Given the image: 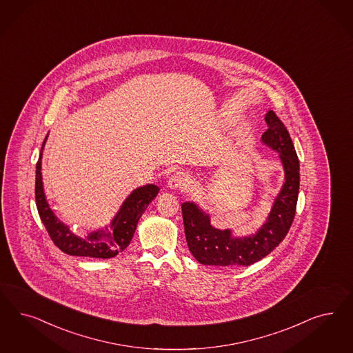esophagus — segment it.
<instances>
[{
    "label": "esophagus",
    "instance_id": "1",
    "mask_svg": "<svg viewBox=\"0 0 353 353\" xmlns=\"http://www.w3.org/2000/svg\"><path fill=\"white\" fill-rule=\"evenodd\" d=\"M187 184V175L185 172L183 171H176L171 175L169 182H168V187L170 188L171 191H175V190H181L184 188Z\"/></svg>",
    "mask_w": 353,
    "mask_h": 353
}]
</instances>
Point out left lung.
Listing matches in <instances>:
<instances>
[{
    "mask_svg": "<svg viewBox=\"0 0 353 353\" xmlns=\"http://www.w3.org/2000/svg\"><path fill=\"white\" fill-rule=\"evenodd\" d=\"M265 122L269 128L263 132L261 143L278 153L285 171V182L260 228L248 235L236 236L231 228H214L208 210L197 203L182 204L188 248L203 265L250 266L273 252L292 225L300 187V163L287 128L273 110L265 114Z\"/></svg>",
    "mask_w": 353,
    "mask_h": 353,
    "instance_id": "8db88e82",
    "label": "left lung"
}]
</instances>
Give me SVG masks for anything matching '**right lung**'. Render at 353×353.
Masks as SVG:
<instances>
[{
  "instance_id": "add662e5",
  "label": "right lung",
  "mask_w": 353,
  "mask_h": 353,
  "mask_svg": "<svg viewBox=\"0 0 353 353\" xmlns=\"http://www.w3.org/2000/svg\"><path fill=\"white\" fill-rule=\"evenodd\" d=\"M49 134H46L39 161L36 163V182H34V197L39 216L41 218L46 231L59 250L70 256L93 257V259H112L118 253L123 252L134 238L137 222L148 205L159 194V185L144 184L135 188L125 199L118 212L113 216L110 225L105 228L93 230L87 236L75 234L68 225L63 223L46 200L44 183L41 175V159Z\"/></svg>"
}]
</instances>
